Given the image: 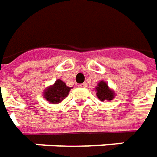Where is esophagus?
<instances>
[{
	"label": "esophagus",
	"instance_id": "esophagus-1",
	"mask_svg": "<svg viewBox=\"0 0 157 157\" xmlns=\"http://www.w3.org/2000/svg\"><path fill=\"white\" fill-rule=\"evenodd\" d=\"M78 86L80 88H86V87H87V83H86V82H83V83L79 84Z\"/></svg>",
	"mask_w": 157,
	"mask_h": 157
}]
</instances>
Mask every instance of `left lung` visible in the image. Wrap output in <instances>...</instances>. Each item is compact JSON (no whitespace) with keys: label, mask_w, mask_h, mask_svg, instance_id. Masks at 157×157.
<instances>
[{"label":"left lung","mask_w":157,"mask_h":157,"mask_svg":"<svg viewBox=\"0 0 157 157\" xmlns=\"http://www.w3.org/2000/svg\"><path fill=\"white\" fill-rule=\"evenodd\" d=\"M96 95L97 97L101 101H104L112 100L115 96V93L109 89L108 85L105 82H101L98 84V86L96 87Z\"/></svg>","instance_id":"8db88e82"}]
</instances>
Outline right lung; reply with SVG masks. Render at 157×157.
<instances>
[{"instance_id": "right-lung-1", "label": "right lung", "mask_w": 157, "mask_h": 157, "mask_svg": "<svg viewBox=\"0 0 157 157\" xmlns=\"http://www.w3.org/2000/svg\"><path fill=\"white\" fill-rule=\"evenodd\" d=\"M70 89L71 88L67 87L66 83L62 81L57 80L53 86L48 88L44 91V98L53 104H56L68 96Z\"/></svg>"}]
</instances>
